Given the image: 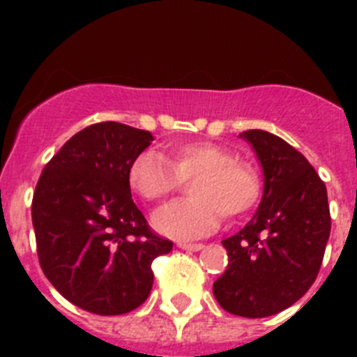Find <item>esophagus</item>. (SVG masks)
Wrapping results in <instances>:
<instances>
[{
	"instance_id": "34e87169",
	"label": "esophagus",
	"mask_w": 357,
	"mask_h": 357,
	"mask_svg": "<svg viewBox=\"0 0 357 357\" xmlns=\"http://www.w3.org/2000/svg\"><path fill=\"white\" fill-rule=\"evenodd\" d=\"M178 247H181L182 250L197 252V250H202V248H204V245H202V243H188V241H181V243H178Z\"/></svg>"
}]
</instances>
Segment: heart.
<instances>
[{"instance_id": "obj_1", "label": "heart", "mask_w": 357, "mask_h": 357, "mask_svg": "<svg viewBox=\"0 0 357 357\" xmlns=\"http://www.w3.org/2000/svg\"><path fill=\"white\" fill-rule=\"evenodd\" d=\"M128 185L143 200L157 204L191 181V197L166 207L155 227L168 236H197L222 220L247 216L261 198L263 182L252 164L234 150L209 141H185L169 148L168 157L146 148L128 166Z\"/></svg>"}]
</instances>
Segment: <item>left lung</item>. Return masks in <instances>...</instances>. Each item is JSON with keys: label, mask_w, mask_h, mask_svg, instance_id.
Here are the masks:
<instances>
[{"label": "left lung", "mask_w": 357, "mask_h": 357, "mask_svg": "<svg viewBox=\"0 0 357 357\" xmlns=\"http://www.w3.org/2000/svg\"><path fill=\"white\" fill-rule=\"evenodd\" d=\"M239 137L259 157L264 193L250 222L222 241L229 264L213 293L229 313L263 318L295 304L317 280L331 234L329 202L309 160L279 135L247 130Z\"/></svg>", "instance_id": "8db88e82"}]
</instances>
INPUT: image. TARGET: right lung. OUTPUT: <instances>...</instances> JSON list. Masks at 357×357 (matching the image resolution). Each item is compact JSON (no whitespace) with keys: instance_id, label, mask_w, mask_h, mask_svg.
I'll return each instance as SVG.
<instances>
[{"instance_id":"1","label":"right lung","mask_w":357,"mask_h":357,"mask_svg":"<svg viewBox=\"0 0 357 357\" xmlns=\"http://www.w3.org/2000/svg\"><path fill=\"white\" fill-rule=\"evenodd\" d=\"M151 141L148 130L94 123L50 159L33 191L31 223L44 275L89 313L139 307L153 284L151 263L173 248L150 229L128 185V166Z\"/></svg>"}]
</instances>
